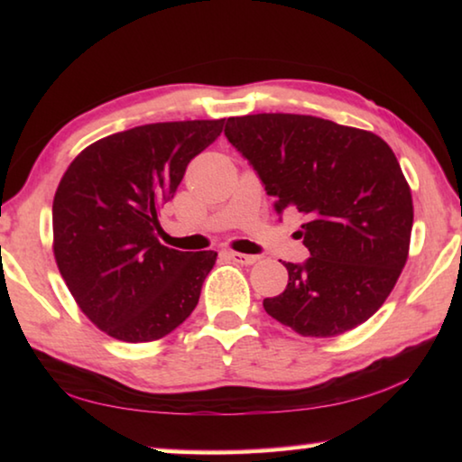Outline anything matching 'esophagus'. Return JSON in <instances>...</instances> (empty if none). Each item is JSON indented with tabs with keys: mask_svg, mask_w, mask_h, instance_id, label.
<instances>
[{
	"mask_svg": "<svg viewBox=\"0 0 462 462\" xmlns=\"http://www.w3.org/2000/svg\"><path fill=\"white\" fill-rule=\"evenodd\" d=\"M228 256H230V259H232L234 263H238V264H254L256 261H259V256H254V254H242V253H228Z\"/></svg>",
	"mask_w": 462,
	"mask_h": 462,
	"instance_id": "esophagus-1",
	"label": "esophagus"
}]
</instances>
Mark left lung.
Returning <instances> with one entry per match:
<instances>
[{
  "label": "left lung",
  "instance_id": "1",
  "mask_svg": "<svg viewBox=\"0 0 462 462\" xmlns=\"http://www.w3.org/2000/svg\"><path fill=\"white\" fill-rule=\"evenodd\" d=\"M228 143L275 198V212L306 216L303 263H283L285 291L263 301L277 322L330 338L369 319L408 261L410 185L385 140L297 114L228 118Z\"/></svg>",
  "mask_w": 462,
  "mask_h": 462
}]
</instances>
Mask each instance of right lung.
<instances>
[{
  "instance_id": "1",
  "label": "right lung",
  "mask_w": 462,
  "mask_h": 462,
  "mask_svg": "<svg viewBox=\"0 0 462 462\" xmlns=\"http://www.w3.org/2000/svg\"><path fill=\"white\" fill-rule=\"evenodd\" d=\"M224 120L146 124L93 143L62 175L52 203L54 259L99 330L151 342L191 316L214 250L162 246L156 212Z\"/></svg>"
}]
</instances>
